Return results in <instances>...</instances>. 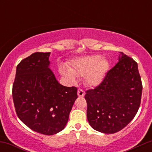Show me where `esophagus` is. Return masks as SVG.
Segmentation results:
<instances>
[{"instance_id": "1", "label": "esophagus", "mask_w": 152, "mask_h": 152, "mask_svg": "<svg viewBox=\"0 0 152 152\" xmlns=\"http://www.w3.org/2000/svg\"><path fill=\"white\" fill-rule=\"evenodd\" d=\"M85 95V91L81 88H78V96L80 97L84 96Z\"/></svg>"}]
</instances>
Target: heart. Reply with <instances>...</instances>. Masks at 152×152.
<instances>
[{"label": "heart", "mask_w": 152, "mask_h": 152, "mask_svg": "<svg viewBox=\"0 0 152 152\" xmlns=\"http://www.w3.org/2000/svg\"><path fill=\"white\" fill-rule=\"evenodd\" d=\"M107 60L99 55H92L75 59L71 61L69 68L62 66L61 74L69 81H76V76L83 77L87 85L91 86L99 84L109 70Z\"/></svg>", "instance_id": "1"}]
</instances>
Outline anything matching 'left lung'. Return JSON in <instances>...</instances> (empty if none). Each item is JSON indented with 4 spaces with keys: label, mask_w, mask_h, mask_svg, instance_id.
Here are the masks:
<instances>
[{
    "label": "left lung",
    "mask_w": 152,
    "mask_h": 152,
    "mask_svg": "<svg viewBox=\"0 0 152 152\" xmlns=\"http://www.w3.org/2000/svg\"><path fill=\"white\" fill-rule=\"evenodd\" d=\"M142 83L137 63L123 52L102 83L87 90V119L93 129L114 134L134 118L141 104Z\"/></svg>",
    "instance_id": "8db88e82"
}]
</instances>
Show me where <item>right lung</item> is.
<instances>
[{
  "instance_id": "obj_1",
  "label": "right lung",
  "mask_w": 152,
  "mask_h": 152,
  "mask_svg": "<svg viewBox=\"0 0 152 152\" xmlns=\"http://www.w3.org/2000/svg\"><path fill=\"white\" fill-rule=\"evenodd\" d=\"M50 52H36L18 64L13 84L17 116L37 133L53 135L65 128L78 98L77 88L58 83L48 68Z\"/></svg>"
}]
</instances>
